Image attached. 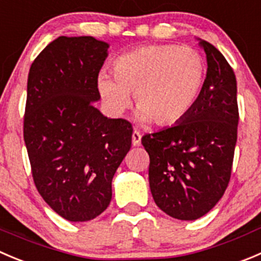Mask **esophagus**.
Segmentation results:
<instances>
[{
    "label": "esophagus",
    "mask_w": 261,
    "mask_h": 261,
    "mask_svg": "<svg viewBox=\"0 0 261 261\" xmlns=\"http://www.w3.org/2000/svg\"><path fill=\"white\" fill-rule=\"evenodd\" d=\"M141 144V135L139 131H134L133 133V145L134 146H139Z\"/></svg>",
    "instance_id": "esophagus-1"
}]
</instances>
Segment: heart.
I'll return each instance as SVG.
<instances>
[{
    "label": "heart",
    "instance_id": "obj_1",
    "mask_svg": "<svg viewBox=\"0 0 261 261\" xmlns=\"http://www.w3.org/2000/svg\"><path fill=\"white\" fill-rule=\"evenodd\" d=\"M113 75L98 76V90L115 115L130 105L134 93L138 120L171 126L184 120L200 95L205 62L198 50L176 44L141 47L113 62Z\"/></svg>",
    "mask_w": 261,
    "mask_h": 261
}]
</instances>
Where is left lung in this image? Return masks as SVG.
<instances>
[{"mask_svg":"<svg viewBox=\"0 0 261 261\" xmlns=\"http://www.w3.org/2000/svg\"><path fill=\"white\" fill-rule=\"evenodd\" d=\"M206 77L189 115L171 127L146 134L149 185L159 209L181 221L205 216L221 200L231 178L239 107L234 72L224 56L199 39Z\"/></svg>","mask_w":261,"mask_h":261,"instance_id":"1","label":"left lung"}]
</instances>
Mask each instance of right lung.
I'll list each match as a JSON object with an SVG mask.
<instances>
[{"instance_id":"obj_1","label":"right lung","mask_w":261,"mask_h":261,"mask_svg":"<svg viewBox=\"0 0 261 261\" xmlns=\"http://www.w3.org/2000/svg\"><path fill=\"white\" fill-rule=\"evenodd\" d=\"M110 44L58 37L28 75L24 141L38 192L70 222L94 219L112 199V178L131 148L133 127L94 107Z\"/></svg>"}]
</instances>
